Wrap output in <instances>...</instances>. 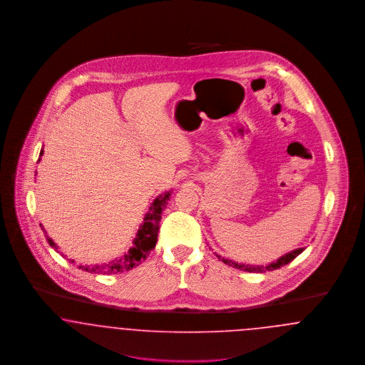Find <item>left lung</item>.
I'll return each mask as SVG.
<instances>
[{
	"label": "left lung",
	"mask_w": 365,
	"mask_h": 365,
	"mask_svg": "<svg viewBox=\"0 0 365 365\" xmlns=\"http://www.w3.org/2000/svg\"><path fill=\"white\" fill-rule=\"evenodd\" d=\"M304 250H305V247H299V249L292 250L290 253H287V255H284V256L279 257L278 260L272 261V262H269V264H267V265H256V264H243V262H237V261L225 259V257H222L220 255H216V257H217L219 260L223 261V262L227 264V265L232 267V268L241 269V271H245V272H256V274H262V272H267V271L278 269L280 267H283V265L289 264L290 261L294 260L295 257H297L298 255H301Z\"/></svg>",
	"instance_id": "obj_1"
}]
</instances>
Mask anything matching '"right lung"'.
<instances>
[{"label": "right lung", "mask_w": 365, "mask_h": 365, "mask_svg": "<svg viewBox=\"0 0 365 365\" xmlns=\"http://www.w3.org/2000/svg\"><path fill=\"white\" fill-rule=\"evenodd\" d=\"M42 155H43V150H41L39 156H42ZM170 195H171V191H167V192L160 194L158 197H156V200L152 202V205L149 208V212L145 215L143 222L139 226L137 237L133 241V246L128 249V252L125 255H123L122 257L109 261V262H104V264H96V265H82V264H79L78 268H81L82 271H87L90 274L112 275V274L130 271L134 267H138L139 264L149 256V253L156 246L157 235H158V228H160L158 223L161 220L163 210L167 207ZM42 230H43V227H42ZM43 232L46 234L45 230H43ZM46 240L54 250L58 249V246L53 242L52 238H49L46 235ZM72 262H73V260H72Z\"/></svg>", "instance_id": "right-lung-1"}]
</instances>
